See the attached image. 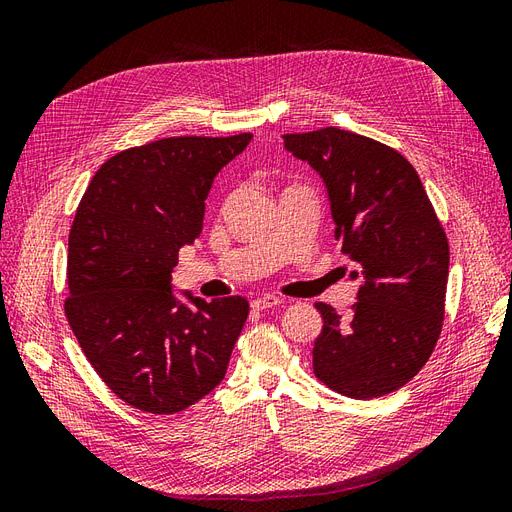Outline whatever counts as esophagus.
Wrapping results in <instances>:
<instances>
[{
  "mask_svg": "<svg viewBox=\"0 0 512 512\" xmlns=\"http://www.w3.org/2000/svg\"><path fill=\"white\" fill-rule=\"evenodd\" d=\"M282 301V297H275V294H260V297H256L252 301V307L254 309H269V307H277Z\"/></svg>",
  "mask_w": 512,
  "mask_h": 512,
  "instance_id": "34e87169",
  "label": "esophagus"
}]
</instances>
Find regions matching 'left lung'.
I'll return each mask as SVG.
<instances>
[{
	"instance_id": "1",
	"label": "left lung",
	"mask_w": 512,
	"mask_h": 512,
	"mask_svg": "<svg viewBox=\"0 0 512 512\" xmlns=\"http://www.w3.org/2000/svg\"><path fill=\"white\" fill-rule=\"evenodd\" d=\"M284 147L327 183L335 239L363 284L348 316L327 303L314 374L352 399L408 384L436 348L448 239L414 166L393 147L339 128L284 134Z\"/></svg>"
}]
</instances>
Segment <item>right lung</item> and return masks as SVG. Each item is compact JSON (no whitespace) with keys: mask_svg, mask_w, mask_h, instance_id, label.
Masks as SVG:
<instances>
[{"mask_svg":"<svg viewBox=\"0 0 512 512\" xmlns=\"http://www.w3.org/2000/svg\"><path fill=\"white\" fill-rule=\"evenodd\" d=\"M250 141V132L168 136L123 149L76 207L64 312L96 374L136 410L181 412L224 380L250 303L183 305L170 271L200 237L215 175Z\"/></svg>","mask_w":512,"mask_h":512,"instance_id":"right-lung-1","label":"right lung"}]
</instances>
